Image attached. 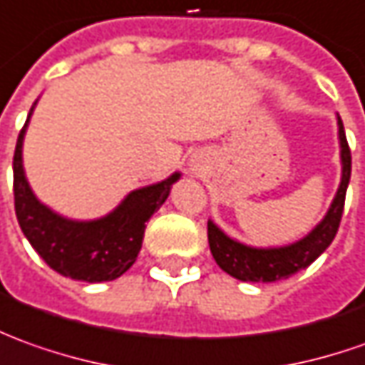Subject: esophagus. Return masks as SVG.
I'll return each mask as SVG.
<instances>
[{"mask_svg": "<svg viewBox=\"0 0 365 365\" xmlns=\"http://www.w3.org/2000/svg\"><path fill=\"white\" fill-rule=\"evenodd\" d=\"M205 168H207V153L195 151L192 158H190V163H187L190 173H192V175H202Z\"/></svg>", "mask_w": 365, "mask_h": 365, "instance_id": "34e87169", "label": "esophagus"}]
</instances>
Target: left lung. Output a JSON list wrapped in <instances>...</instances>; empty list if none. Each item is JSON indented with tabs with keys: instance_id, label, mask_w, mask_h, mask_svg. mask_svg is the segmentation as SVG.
<instances>
[{
	"instance_id": "left-lung-1",
	"label": "left lung",
	"mask_w": 365,
	"mask_h": 365,
	"mask_svg": "<svg viewBox=\"0 0 365 365\" xmlns=\"http://www.w3.org/2000/svg\"><path fill=\"white\" fill-rule=\"evenodd\" d=\"M338 140L339 160H341V180L334 202L312 232L297 240L294 244L282 247H252L234 237L224 234L217 225L210 220L207 222V242L214 255L215 264L240 282H277L294 276L299 269H306L314 259L328 250L338 234L339 220L344 214L346 190H348L349 175H351V153H349L348 140L344 123L338 115Z\"/></svg>"
}]
</instances>
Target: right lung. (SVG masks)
Segmentation results:
<instances>
[{"instance_id": "right-lung-1", "label": "right lung", "mask_w": 365, "mask_h": 365, "mask_svg": "<svg viewBox=\"0 0 365 365\" xmlns=\"http://www.w3.org/2000/svg\"><path fill=\"white\" fill-rule=\"evenodd\" d=\"M36 103L19 131L14 153V197L19 227L41 259L61 276L89 284L111 282L133 266L141 250L145 222L168 200L182 173L175 172L163 182L133 190L115 210L98 220L63 217L37 200L24 170V138Z\"/></svg>"}]
</instances>
